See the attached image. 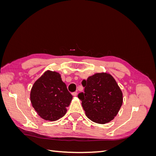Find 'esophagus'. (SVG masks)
<instances>
[{
  "mask_svg": "<svg viewBox=\"0 0 156 156\" xmlns=\"http://www.w3.org/2000/svg\"><path fill=\"white\" fill-rule=\"evenodd\" d=\"M72 94L73 96H76L77 95V92H73Z\"/></svg>",
  "mask_w": 156,
  "mask_h": 156,
  "instance_id": "34e87169",
  "label": "esophagus"
}]
</instances>
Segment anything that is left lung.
<instances>
[{
    "mask_svg": "<svg viewBox=\"0 0 156 156\" xmlns=\"http://www.w3.org/2000/svg\"><path fill=\"white\" fill-rule=\"evenodd\" d=\"M84 92L78 94L88 119L104 124L114 119L123 102L122 92L112 75L98 73L83 80Z\"/></svg>",
    "mask_w": 156,
    "mask_h": 156,
    "instance_id": "1",
    "label": "left lung"
}]
</instances>
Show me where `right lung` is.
<instances>
[{
  "label": "right lung",
  "mask_w": 156,
  "mask_h": 156,
  "mask_svg": "<svg viewBox=\"0 0 156 156\" xmlns=\"http://www.w3.org/2000/svg\"><path fill=\"white\" fill-rule=\"evenodd\" d=\"M72 98L60 75L49 70L34 83L30 92L32 107L41 118L49 121L64 116Z\"/></svg>",
  "instance_id": "1"
}]
</instances>
